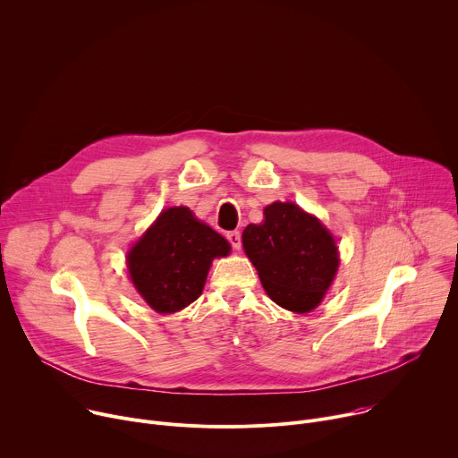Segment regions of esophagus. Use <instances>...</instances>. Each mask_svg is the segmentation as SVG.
Instances as JSON below:
<instances>
[{
	"label": "esophagus",
	"mask_w": 458,
	"mask_h": 458,
	"mask_svg": "<svg viewBox=\"0 0 458 458\" xmlns=\"http://www.w3.org/2000/svg\"><path fill=\"white\" fill-rule=\"evenodd\" d=\"M226 237H228L230 244H232L235 250H239V248H241V233H239L237 230H233V232H228V233H226Z\"/></svg>",
	"instance_id": "esophagus-1"
}]
</instances>
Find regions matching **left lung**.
I'll return each mask as SVG.
<instances>
[{
    "mask_svg": "<svg viewBox=\"0 0 458 458\" xmlns=\"http://www.w3.org/2000/svg\"><path fill=\"white\" fill-rule=\"evenodd\" d=\"M242 248L270 299L297 313L320 304L339 270L334 235L290 201L268 205L263 223L248 225Z\"/></svg>",
    "mask_w": 458,
    "mask_h": 458,
    "instance_id": "8db88e82",
    "label": "left lung"
}]
</instances>
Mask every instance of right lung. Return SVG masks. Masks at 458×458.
Returning <instances> with one entry per match:
<instances>
[{
    "mask_svg": "<svg viewBox=\"0 0 458 458\" xmlns=\"http://www.w3.org/2000/svg\"><path fill=\"white\" fill-rule=\"evenodd\" d=\"M230 242L190 208L174 207L130 248L128 274L145 302L157 313H175L198 299L216 257H226Z\"/></svg>",
    "mask_w": 458,
    "mask_h": 458,
    "instance_id": "obj_1",
    "label": "right lung"
}]
</instances>
